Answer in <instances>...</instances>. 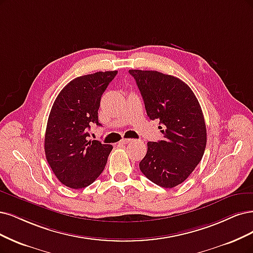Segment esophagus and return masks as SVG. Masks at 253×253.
Masks as SVG:
<instances>
[{
    "instance_id": "34e87169",
    "label": "esophagus",
    "mask_w": 253,
    "mask_h": 253,
    "mask_svg": "<svg viewBox=\"0 0 253 253\" xmlns=\"http://www.w3.org/2000/svg\"><path fill=\"white\" fill-rule=\"evenodd\" d=\"M132 140H133V139H121L120 143L121 144H126V143H129Z\"/></svg>"
}]
</instances>
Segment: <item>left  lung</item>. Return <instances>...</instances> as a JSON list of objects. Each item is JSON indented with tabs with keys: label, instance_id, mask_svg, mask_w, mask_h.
<instances>
[{
	"label": "left lung",
	"instance_id": "left-lung-1",
	"mask_svg": "<svg viewBox=\"0 0 253 253\" xmlns=\"http://www.w3.org/2000/svg\"><path fill=\"white\" fill-rule=\"evenodd\" d=\"M134 77L150 119H158L163 140L147 143L139 163L155 184L172 188L194 171L206 147V126L200 103L179 78L158 71L128 70Z\"/></svg>",
	"mask_w": 253,
	"mask_h": 253
}]
</instances>
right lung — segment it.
Here are the masks:
<instances>
[{
	"instance_id": "right-lung-1",
	"label": "right lung",
	"mask_w": 253,
	"mask_h": 253,
	"mask_svg": "<svg viewBox=\"0 0 253 253\" xmlns=\"http://www.w3.org/2000/svg\"><path fill=\"white\" fill-rule=\"evenodd\" d=\"M117 71L96 72L74 78L59 92L52 106L45 134V154L56 178L64 185L89 186L106 168L113 149L88 140V129L98 123L102 93Z\"/></svg>"
}]
</instances>
